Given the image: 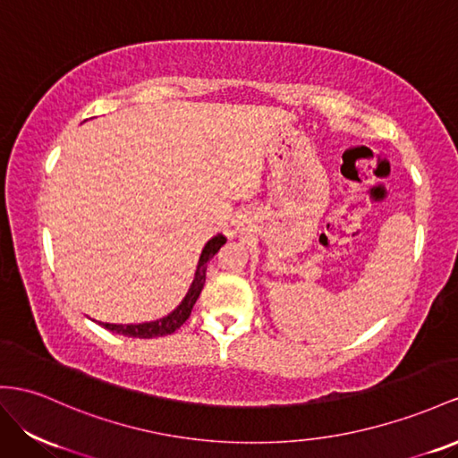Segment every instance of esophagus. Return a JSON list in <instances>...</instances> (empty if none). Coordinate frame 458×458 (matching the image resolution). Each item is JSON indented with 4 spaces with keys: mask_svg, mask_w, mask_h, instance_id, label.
<instances>
[{
    "mask_svg": "<svg viewBox=\"0 0 458 458\" xmlns=\"http://www.w3.org/2000/svg\"><path fill=\"white\" fill-rule=\"evenodd\" d=\"M253 220V215L251 213H243V215H240V225L243 226V225H248V222H251Z\"/></svg>",
    "mask_w": 458,
    "mask_h": 458,
    "instance_id": "obj_1",
    "label": "esophagus"
}]
</instances>
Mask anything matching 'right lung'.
Masks as SVG:
<instances>
[{"label": "right lung", "instance_id": "right-lung-1", "mask_svg": "<svg viewBox=\"0 0 458 458\" xmlns=\"http://www.w3.org/2000/svg\"><path fill=\"white\" fill-rule=\"evenodd\" d=\"M226 243V236L222 233H216V236L210 238L205 248L199 255V263L195 268V276L191 280V286L187 290V294L183 296V300L180 301V306L172 310L168 315H164L160 319L155 321H147V323H129V325H122V323H100L104 329H108L112 333L123 335V336H135V338H155V336H166L170 333H174L175 329L187 321V318L191 315V310L195 306V301L201 294V290L205 286V276H207V263L213 259L216 255V251Z\"/></svg>", "mask_w": 458, "mask_h": 458}]
</instances>
